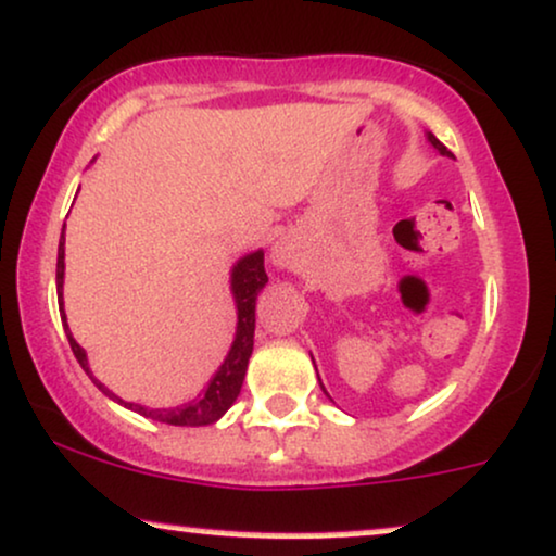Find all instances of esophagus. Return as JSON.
Segmentation results:
<instances>
[{
	"label": "esophagus",
	"instance_id": "1",
	"mask_svg": "<svg viewBox=\"0 0 556 556\" xmlns=\"http://www.w3.org/2000/svg\"><path fill=\"white\" fill-rule=\"evenodd\" d=\"M270 260H273V265L283 270V267H293V260H296V254H293V247L289 244V241L280 239V241H276V244H273Z\"/></svg>",
	"mask_w": 556,
	"mask_h": 556
}]
</instances>
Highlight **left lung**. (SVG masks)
Here are the masks:
<instances>
[{
	"label": "left lung",
	"mask_w": 556,
	"mask_h": 556,
	"mask_svg": "<svg viewBox=\"0 0 556 556\" xmlns=\"http://www.w3.org/2000/svg\"><path fill=\"white\" fill-rule=\"evenodd\" d=\"M427 142H429V146H432V148H434L437 153H440V155H453V153H450V150H447L445 146H442L440 140H437V137H434L432 132H427ZM312 362H315V358H312ZM317 380H319V375H317ZM319 384H323V382H319ZM323 390H325V388H323ZM325 395H328V390H325Z\"/></svg>",
	"instance_id": "8db88e82"
}]
</instances>
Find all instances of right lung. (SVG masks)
I'll return each instance as SVG.
<instances>
[{"mask_svg": "<svg viewBox=\"0 0 556 556\" xmlns=\"http://www.w3.org/2000/svg\"><path fill=\"white\" fill-rule=\"evenodd\" d=\"M265 283H267V273H265V252L263 250H254L233 263L231 296H233V304H237V332H233V343H231V349H228L224 364L215 369L211 382L200 390V395L194 397V401H189V403H185V406H176V408H148V406H142V403L122 401L119 395L111 393L106 384L98 382L93 377V371H90L88 354H85L83 345L72 338L67 315H64V231H62V239H59L56 299H59V312H62L64 332H67L72 354H75L77 362H80V367L85 369V375H90V380L96 382V388L101 390L103 395H109L111 401H116L124 408L135 410V414L146 416V419L172 424V427H205V424L218 421L220 416H224L226 410L233 406V401H237L241 393V382H244L247 364H250V356H252L254 306H257V293L265 289Z\"/></svg>", "mask_w": 556, "mask_h": 556, "instance_id": "right-lung-1", "label": "right lung"}]
</instances>
